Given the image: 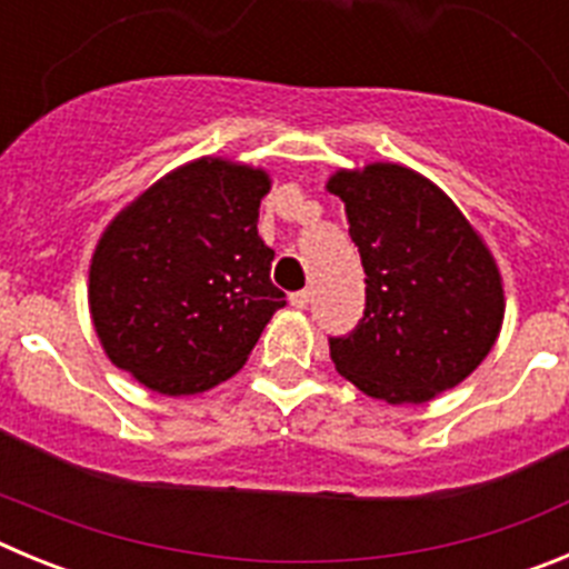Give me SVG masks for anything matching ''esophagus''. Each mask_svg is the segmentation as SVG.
<instances>
[{
  "instance_id": "obj_1",
  "label": "esophagus",
  "mask_w": 569,
  "mask_h": 569,
  "mask_svg": "<svg viewBox=\"0 0 569 569\" xmlns=\"http://www.w3.org/2000/svg\"><path fill=\"white\" fill-rule=\"evenodd\" d=\"M290 305H293L296 310H305L310 305V293L308 290H296V293H290Z\"/></svg>"
}]
</instances>
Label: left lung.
<instances>
[{
  "instance_id": "left-lung-1",
  "label": "left lung",
  "mask_w": 569,
  "mask_h": 569,
  "mask_svg": "<svg viewBox=\"0 0 569 569\" xmlns=\"http://www.w3.org/2000/svg\"><path fill=\"white\" fill-rule=\"evenodd\" d=\"M365 268V316L330 339V359L361 393L425 405L485 361L505 321L499 264L453 199L416 170L373 162L336 170Z\"/></svg>"
}]
</instances>
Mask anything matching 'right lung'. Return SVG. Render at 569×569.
<instances>
[{"mask_svg":"<svg viewBox=\"0 0 569 569\" xmlns=\"http://www.w3.org/2000/svg\"><path fill=\"white\" fill-rule=\"evenodd\" d=\"M261 168L202 156L170 170L104 228L88 305L104 353L153 393L230 379L284 308L261 241Z\"/></svg>","mask_w":569,"mask_h":569,"instance_id":"1","label":"right lung"}]
</instances>
